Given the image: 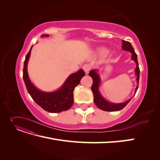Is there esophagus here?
<instances>
[{
    "label": "esophagus",
    "mask_w": 160,
    "mask_h": 160,
    "mask_svg": "<svg viewBox=\"0 0 160 160\" xmlns=\"http://www.w3.org/2000/svg\"><path fill=\"white\" fill-rule=\"evenodd\" d=\"M83 67V69L85 71V72H86L87 74H88V72H89V71H90V69L91 68V65H89V64H85V65H83V67Z\"/></svg>",
    "instance_id": "obj_1"
}]
</instances>
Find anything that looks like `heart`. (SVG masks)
<instances>
[{
	"instance_id": "1",
	"label": "heart",
	"mask_w": 160,
	"mask_h": 160,
	"mask_svg": "<svg viewBox=\"0 0 160 160\" xmlns=\"http://www.w3.org/2000/svg\"><path fill=\"white\" fill-rule=\"evenodd\" d=\"M100 52H101V55H107L109 54V51L108 49H102L100 50Z\"/></svg>"
}]
</instances>
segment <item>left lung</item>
Segmentation results:
<instances>
[{
	"label": "left lung",
	"mask_w": 160,
	"mask_h": 160,
	"mask_svg": "<svg viewBox=\"0 0 160 160\" xmlns=\"http://www.w3.org/2000/svg\"><path fill=\"white\" fill-rule=\"evenodd\" d=\"M122 49L124 51H128L132 53V58H131V59H132L133 61H134L135 63H136V67H135V75L137 77L136 81L138 83V85L135 90V93L138 89V83H139V71H140L139 68L138 61V57H137L136 53L135 52L133 47H132V44H131L129 42L122 40ZM89 75L90 77H92V79H93V85L91 86V90L93 93L94 102L95 105L98 106L100 109L105 111H119L121 109H122L123 108H124L131 101V99H129L128 101H125V102L120 103H114L109 102V101H107L103 98L99 90L100 83H101V79H100V76L98 72V70L93 69V70L90 71Z\"/></svg>",
	"instance_id": "obj_1"
}]
</instances>
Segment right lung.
I'll use <instances>...</instances> for the list:
<instances>
[{
  "mask_svg": "<svg viewBox=\"0 0 160 160\" xmlns=\"http://www.w3.org/2000/svg\"><path fill=\"white\" fill-rule=\"evenodd\" d=\"M41 37H49L48 35H42ZM32 48L25 57L24 61L23 80L28 93L32 99L43 109L50 113H60L71 108L73 103V91L78 85L80 81L85 73L83 69H79L75 73L71 74L67 77L61 88L55 91L45 92L38 89L32 84L28 75L27 65L31 56Z\"/></svg>",
  "mask_w": 160,
  "mask_h": 160,
  "instance_id": "1",
  "label": "right lung"
}]
</instances>
